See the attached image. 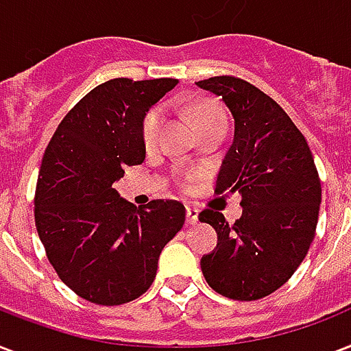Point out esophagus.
<instances>
[{"instance_id":"esophagus-1","label":"esophagus","mask_w":351,"mask_h":351,"mask_svg":"<svg viewBox=\"0 0 351 351\" xmlns=\"http://www.w3.org/2000/svg\"><path fill=\"white\" fill-rule=\"evenodd\" d=\"M197 218H199V210L192 205L186 206V221H189L190 225H195L197 223Z\"/></svg>"}]
</instances>
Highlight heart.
I'll return each mask as SVG.
<instances>
[{
	"instance_id": "heart-1",
	"label": "heart",
	"mask_w": 351,
	"mask_h": 351,
	"mask_svg": "<svg viewBox=\"0 0 351 351\" xmlns=\"http://www.w3.org/2000/svg\"><path fill=\"white\" fill-rule=\"evenodd\" d=\"M195 117V122L197 126L203 128L210 122L218 121V119H223L225 113L223 110H219L218 106L214 104H195L192 108ZM162 122H165V115H162L161 108H154V110L148 111V115L145 117V122H143V141H145L146 146H154L159 141V135H161ZM184 183H192L195 178H197V172H192V170H186L183 172Z\"/></svg>"
}]
</instances>
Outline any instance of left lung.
Here are the masks:
<instances>
[{
	"label": "left lung",
	"instance_id": "1",
	"mask_svg": "<svg viewBox=\"0 0 351 351\" xmlns=\"http://www.w3.org/2000/svg\"><path fill=\"white\" fill-rule=\"evenodd\" d=\"M195 86L223 100L234 119L216 190L240 192L243 206L232 225L214 210L199 214L218 234L201 271L219 295L258 300L284 286L308 254L322 197L319 173L302 133L263 91L234 77Z\"/></svg>",
	"mask_w": 351,
	"mask_h": 351
}]
</instances>
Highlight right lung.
<instances>
[{"instance_id":"1","label":"right lung","mask_w":351,"mask_h":351,"mask_svg":"<svg viewBox=\"0 0 351 351\" xmlns=\"http://www.w3.org/2000/svg\"><path fill=\"white\" fill-rule=\"evenodd\" d=\"M176 78H113L89 91L49 143L38 173L34 219L65 286L100 306L135 300L152 286L162 247L184 223L179 201L143 208L113 189L146 157L143 122Z\"/></svg>"}]
</instances>
